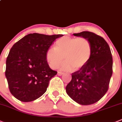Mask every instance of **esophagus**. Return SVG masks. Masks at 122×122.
<instances>
[{"label": "esophagus", "instance_id": "esophagus-1", "mask_svg": "<svg viewBox=\"0 0 122 122\" xmlns=\"http://www.w3.org/2000/svg\"><path fill=\"white\" fill-rule=\"evenodd\" d=\"M57 74L58 76H62V75H63L64 74V73H62V72H60V71H58V73H57Z\"/></svg>", "mask_w": 122, "mask_h": 122}]
</instances>
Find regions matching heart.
Instances as JSON below:
<instances>
[{
    "label": "heart",
    "mask_w": 122,
    "mask_h": 122,
    "mask_svg": "<svg viewBox=\"0 0 122 122\" xmlns=\"http://www.w3.org/2000/svg\"><path fill=\"white\" fill-rule=\"evenodd\" d=\"M92 55V46L84 37L64 36L58 39L55 48H50L46 52V60L52 69H56L64 61L61 69L79 70L85 67Z\"/></svg>",
    "instance_id": "obj_1"
}]
</instances>
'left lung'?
Here are the masks:
<instances>
[{
    "label": "left lung",
    "mask_w": 122,
    "mask_h": 122,
    "mask_svg": "<svg viewBox=\"0 0 122 122\" xmlns=\"http://www.w3.org/2000/svg\"><path fill=\"white\" fill-rule=\"evenodd\" d=\"M88 40L92 46V55L87 64L72 73L66 86L68 96L80 105L98 102L107 92L113 73V58L108 43L101 36L90 31L73 34Z\"/></svg>",
    "instance_id": "left-lung-1"
}]
</instances>
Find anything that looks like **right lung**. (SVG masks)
<instances>
[{
  "label": "right lung",
  "instance_id": "obj_1",
  "mask_svg": "<svg viewBox=\"0 0 122 122\" xmlns=\"http://www.w3.org/2000/svg\"><path fill=\"white\" fill-rule=\"evenodd\" d=\"M52 36L28 34L13 45L6 62L5 76L12 95L22 102H30L46 91L57 72L49 67L46 52L56 39Z\"/></svg>",
  "mask_w": 122,
  "mask_h": 122
}]
</instances>
